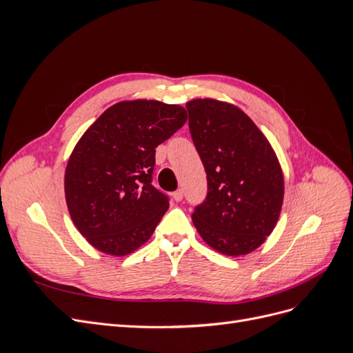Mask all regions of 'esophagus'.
<instances>
[{"label":"esophagus","instance_id":"1","mask_svg":"<svg viewBox=\"0 0 353 353\" xmlns=\"http://www.w3.org/2000/svg\"><path fill=\"white\" fill-rule=\"evenodd\" d=\"M172 197H174V200H175V201H181V200H183V197H184L183 190H176L175 193L172 194Z\"/></svg>","mask_w":353,"mask_h":353}]
</instances>
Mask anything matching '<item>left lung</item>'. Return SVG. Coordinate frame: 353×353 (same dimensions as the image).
<instances>
[{"label": "left lung", "mask_w": 353, "mask_h": 353, "mask_svg": "<svg viewBox=\"0 0 353 353\" xmlns=\"http://www.w3.org/2000/svg\"><path fill=\"white\" fill-rule=\"evenodd\" d=\"M187 110L208 175V196L194 209V227L216 252L248 254L263 244L280 218L284 178L279 157L237 105L196 99Z\"/></svg>", "instance_id": "1"}]
</instances>
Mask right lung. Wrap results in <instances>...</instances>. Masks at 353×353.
Listing matches in <instances>:
<instances>
[{
  "instance_id": "add662e5",
  "label": "right lung",
  "mask_w": 353,
  "mask_h": 353,
  "mask_svg": "<svg viewBox=\"0 0 353 353\" xmlns=\"http://www.w3.org/2000/svg\"><path fill=\"white\" fill-rule=\"evenodd\" d=\"M185 121L178 104L126 100L79 138L68 160L65 196L74 227L92 248L125 256L152 237L169 208L152 185L156 147Z\"/></svg>"
}]
</instances>
